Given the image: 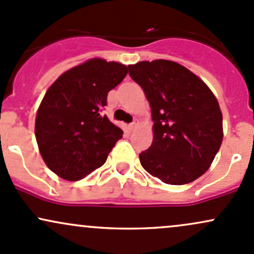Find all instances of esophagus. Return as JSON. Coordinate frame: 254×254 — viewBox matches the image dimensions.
Here are the masks:
<instances>
[{
    "label": "esophagus",
    "mask_w": 254,
    "mask_h": 254,
    "mask_svg": "<svg viewBox=\"0 0 254 254\" xmlns=\"http://www.w3.org/2000/svg\"><path fill=\"white\" fill-rule=\"evenodd\" d=\"M135 126H136V122L134 121V122H132V124L128 125V128H129V130H133L135 128Z\"/></svg>",
    "instance_id": "obj_1"
}]
</instances>
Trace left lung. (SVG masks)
Masks as SVG:
<instances>
[{"label":"left lung","mask_w":254,"mask_h":254,"mask_svg":"<svg viewBox=\"0 0 254 254\" xmlns=\"http://www.w3.org/2000/svg\"><path fill=\"white\" fill-rule=\"evenodd\" d=\"M144 90L153 120V141L139 155L147 173L168 185L196 180L211 165L223 139L222 113L206 84L168 60L128 65Z\"/></svg>","instance_id":"8db88e82"}]
</instances>
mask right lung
Segmentation results:
<instances>
[{"label": "right lung", "instance_id": "right-lung-1", "mask_svg": "<svg viewBox=\"0 0 254 254\" xmlns=\"http://www.w3.org/2000/svg\"><path fill=\"white\" fill-rule=\"evenodd\" d=\"M126 75L125 64L92 59L70 68L49 87L37 112L35 133L51 172L78 181L105 163L124 132L102 110L108 92Z\"/></svg>", "mask_w": 254, "mask_h": 254}]
</instances>
